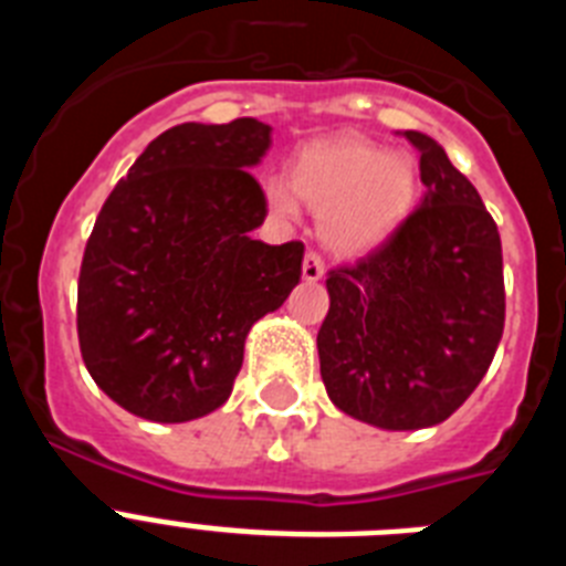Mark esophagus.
Listing matches in <instances>:
<instances>
[{
  "mask_svg": "<svg viewBox=\"0 0 566 566\" xmlns=\"http://www.w3.org/2000/svg\"><path fill=\"white\" fill-rule=\"evenodd\" d=\"M323 274H326V263H323L319 252L308 249L306 258H303V280L314 283V280H319V277H323Z\"/></svg>",
  "mask_w": 566,
  "mask_h": 566,
  "instance_id": "34e87169",
  "label": "esophagus"
}]
</instances>
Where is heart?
<instances>
[{
	"mask_svg": "<svg viewBox=\"0 0 566 566\" xmlns=\"http://www.w3.org/2000/svg\"><path fill=\"white\" fill-rule=\"evenodd\" d=\"M286 181L266 184V201L283 218L297 214L300 198L323 212V238L339 252H365L402 223L417 195V175L405 155L359 138L308 144Z\"/></svg>",
	"mask_w": 566,
	"mask_h": 566,
	"instance_id": "heart-1",
	"label": "heart"
}]
</instances>
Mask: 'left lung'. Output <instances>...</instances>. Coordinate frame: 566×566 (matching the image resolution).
Masks as SVG:
<instances>
[{
    "mask_svg": "<svg viewBox=\"0 0 566 566\" xmlns=\"http://www.w3.org/2000/svg\"><path fill=\"white\" fill-rule=\"evenodd\" d=\"M419 149L422 203L377 249L328 272L319 377L359 422L417 431L457 411L504 332L502 238L476 187L433 138Z\"/></svg>",
    "mask_w": 566,
    "mask_h": 566,
    "instance_id": "obj_1",
    "label": "left lung"
}]
</instances>
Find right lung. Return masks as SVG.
I'll return each mask as SVG.
<instances>
[{
  "label": "right lung",
  "instance_id": "obj_1",
  "mask_svg": "<svg viewBox=\"0 0 566 566\" xmlns=\"http://www.w3.org/2000/svg\"><path fill=\"white\" fill-rule=\"evenodd\" d=\"M272 144L254 118L178 124L115 184L84 247L78 348L90 377L124 411L189 422L221 408L249 328L283 306L300 240H252L266 195L249 169Z\"/></svg>",
  "mask_w": 566,
  "mask_h": 566
}]
</instances>
